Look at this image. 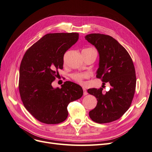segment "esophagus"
Here are the masks:
<instances>
[{
  "label": "esophagus",
  "instance_id": "obj_1",
  "mask_svg": "<svg viewBox=\"0 0 152 152\" xmlns=\"http://www.w3.org/2000/svg\"><path fill=\"white\" fill-rule=\"evenodd\" d=\"M83 91H84V93H83L84 96H86V95L87 94V91L86 90L85 88H83Z\"/></svg>",
  "mask_w": 152,
  "mask_h": 152
}]
</instances>
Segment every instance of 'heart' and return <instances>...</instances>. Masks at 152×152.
<instances>
[{
    "label": "heart",
    "mask_w": 152,
    "mask_h": 152,
    "mask_svg": "<svg viewBox=\"0 0 152 152\" xmlns=\"http://www.w3.org/2000/svg\"><path fill=\"white\" fill-rule=\"evenodd\" d=\"M91 49V48H88ZM89 77V75L87 73H75L71 75V78L72 80L75 82H77L80 84H82L84 83V80L87 79Z\"/></svg>",
    "instance_id": "b5f03b06"
}]
</instances>
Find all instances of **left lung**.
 I'll return each mask as SVG.
<instances>
[{
  "instance_id": "1",
  "label": "left lung",
  "mask_w": 152,
  "mask_h": 152,
  "mask_svg": "<svg viewBox=\"0 0 152 152\" xmlns=\"http://www.w3.org/2000/svg\"><path fill=\"white\" fill-rule=\"evenodd\" d=\"M94 45L99 55L96 77L108 82L110 89L104 93L102 87L89 89L88 93L97 99V105L89 112V117L99 124L109 123L120 118L130 107L134 97L136 77L129 54L112 37L91 34L85 37Z\"/></svg>"
}]
</instances>
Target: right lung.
Masks as SVG:
<instances>
[{
    "label": "right lung",
    "mask_w": 152,
    "mask_h": 152,
    "mask_svg": "<svg viewBox=\"0 0 152 152\" xmlns=\"http://www.w3.org/2000/svg\"><path fill=\"white\" fill-rule=\"evenodd\" d=\"M79 39L78 33L48 34L26 50L19 77L21 99L26 109L37 120L56 124L68 117L67 107L83 95L82 87L66 81L61 88L51 84L63 69V56Z\"/></svg>",
    "instance_id": "obj_1"
}]
</instances>
